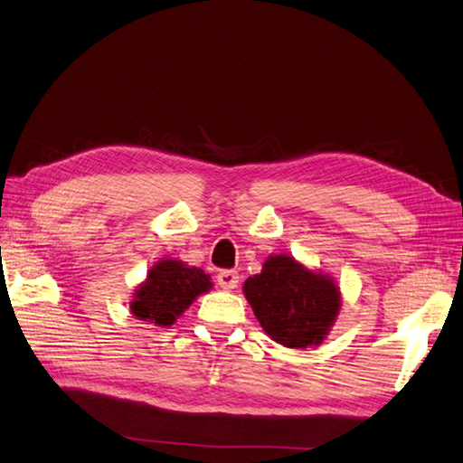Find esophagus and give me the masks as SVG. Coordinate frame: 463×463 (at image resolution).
Returning a JSON list of instances; mask_svg holds the SVG:
<instances>
[{
    "label": "esophagus",
    "instance_id": "1",
    "mask_svg": "<svg viewBox=\"0 0 463 463\" xmlns=\"http://www.w3.org/2000/svg\"><path fill=\"white\" fill-rule=\"evenodd\" d=\"M216 279H218V285H220L222 288H225V290H232V288L238 287V283H240L238 270H232V269L220 270Z\"/></svg>",
    "mask_w": 463,
    "mask_h": 463
}]
</instances>
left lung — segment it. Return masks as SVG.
I'll list each match as a JSON object with an SVG mask.
<instances>
[{
    "instance_id": "8db88e82",
    "label": "left lung",
    "mask_w": 463,
    "mask_h": 463,
    "mask_svg": "<svg viewBox=\"0 0 463 463\" xmlns=\"http://www.w3.org/2000/svg\"><path fill=\"white\" fill-rule=\"evenodd\" d=\"M265 334L285 347L318 345L342 308L340 287L330 275L312 270L290 255H270L259 275L243 283Z\"/></svg>"
}]
</instances>
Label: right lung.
<instances>
[{
    "mask_svg": "<svg viewBox=\"0 0 463 463\" xmlns=\"http://www.w3.org/2000/svg\"><path fill=\"white\" fill-rule=\"evenodd\" d=\"M212 288L210 275L176 259H163L135 288L131 314L155 326H171L184 310Z\"/></svg>",
    "mask_w": 463,
    "mask_h": 463,
    "instance_id": "obj_1",
    "label": "right lung"
}]
</instances>
